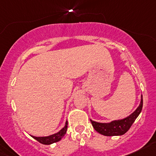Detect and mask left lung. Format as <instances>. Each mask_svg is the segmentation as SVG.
I'll list each match as a JSON object with an SVG mask.
<instances>
[{"label": "left lung", "instance_id": "1", "mask_svg": "<svg viewBox=\"0 0 156 156\" xmlns=\"http://www.w3.org/2000/svg\"><path fill=\"white\" fill-rule=\"evenodd\" d=\"M143 107V98L141 96V102L139 106L133 113L123 119L114 120L109 123H100L90 119L94 129L100 134L106 136H122L129 129L132 124L134 123L139 114L141 113Z\"/></svg>", "mask_w": 156, "mask_h": 156}]
</instances>
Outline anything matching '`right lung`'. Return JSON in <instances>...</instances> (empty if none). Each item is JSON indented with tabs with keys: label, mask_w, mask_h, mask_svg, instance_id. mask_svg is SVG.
Here are the masks:
<instances>
[{
	"label": "right lung",
	"mask_w": 156,
	"mask_h": 156,
	"mask_svg": "<svg viewBox=\"0 0 156 156\" xmlns=\"http://www.w3.org/2000/svg\"><path fill=\"white\" fill-rule=\"evenodd\" d=\"M67 124H68V122L67 121H66V124H65V126L61 129V130L58 132V133H55V134L50 135V136H49L37 137V136H31V135L30 136L33 138H35V140H37L38 142L43 144H46V145L52 144L53 143H55V142L59 141L60 140H61V138L65 136V134H66V130H67Z\"/></svg>",
	"instance_id": "obj_1"
}]
</instances>
